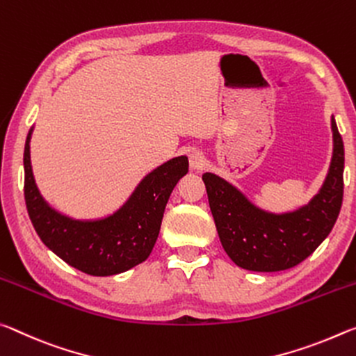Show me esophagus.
<instances>
[{"mask_svg": "<svg viewBox=\"0 0 356 356\" xmlns=\"http://www.w3.org/2000/svg\"><path fill=\"white\" fill-rule=\"evenodd\" d=\"M205 156H203L202 151L199 149H192L189 153V164L194 170H199L203 165H205Z\"/></svg>", "mask_w": 356, "mask_h": 356, "instance_id": "obj_1", "label": "esophagus"}]
</instances>
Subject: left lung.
Here are the masks:
<instances>
[{"label":"left lung","instance_id":"1","mask_svg":"<svg viewBox=\"0 0 356 356\" xmlns=\"http://www.w3.org/2000/svg\"><path fill=\"white\" fill-rule=\"evenodd\" d=\"M333 157L322 188L293 211L271 213L214 173H203L219 240L233 264L249 271L289 270L309 257L336 224L343 195V143L331 116Z\"/></svg>","mask_w":356,"mask_h":356}]
</instances>
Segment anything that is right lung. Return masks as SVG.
I'll list each match as a JSON object with an SVG mask.
<instances>
[{
	"instance_id": "obj_1",
	"label": "right lung",
	"mask_w": 356,
	"mask_h": 356,
	"mask_svg": "<svg viewBox=\"0 0 356 356\" xmlns=\"http://www.w3.org/2000/svg\"><path fill=\"white\" fill-rule=\"evenodd\" d=\"M33 127L28 132L25 202L34 230L51 252L91 276H113L148 259L161 230L172 191L189 170L186 156L156 167L137 184L123 205L101 219H74L51 208L40 194L31 167Z\"/></svg>"
}]
</instances>
